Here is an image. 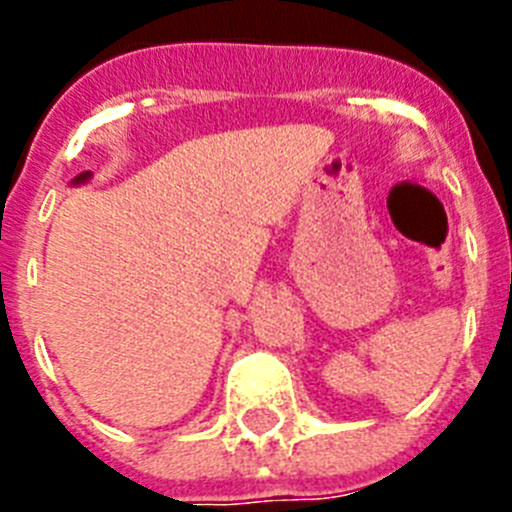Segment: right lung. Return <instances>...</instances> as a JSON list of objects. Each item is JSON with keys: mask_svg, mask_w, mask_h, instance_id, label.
<instances>
[{"mask_svg": "<svg viewBox=\"0 0 512 512\" xmlns=\"http://www.w3.org/2000/svg\"><path fill=\"white\" fill-rule=\"evenodd\" d=\"M90 176H93V171H83V174H78L75 176L73 181H70V186H80V184H88L90 181Z\"/></svg>", "mask_w": 512, "mask_h": 512, "instance_id": "add662e5", "label": "right lung"}]
</instances>
